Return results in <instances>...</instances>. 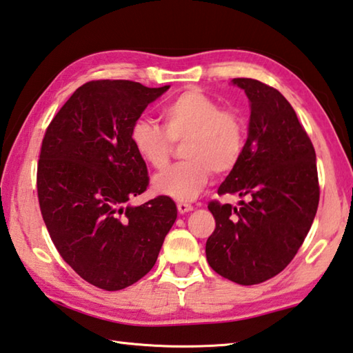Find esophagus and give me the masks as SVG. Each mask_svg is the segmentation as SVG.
Instances as JSON below:
<instances>
[{"instance_id": "34e87169", "label": "esophagus", "mask_w": 353, "mask_h": 353, "mask_svg": "<svg viewBox=\"0 0 353 353\" xmlns=\"http://www.w3.org/2000/svg\"><path fill=\"white\" fill-rule=\"evenodd\" d=\"M177 210H179V213H181V214H185V213H188V211L193 210V205H190L187 202H179Z\"/></svg>"}]
</instances>
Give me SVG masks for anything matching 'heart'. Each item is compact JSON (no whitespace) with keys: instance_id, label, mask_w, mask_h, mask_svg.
I'll list each match as a JSON object with an SVG mask.
<instances>
[{"instance_id":"b5f03b06","label":"heart","mask_w":353,"mask_h":353,"mask_svg":"<svg viewBox=\"0 0 353 353\" xmlns=\"http://www.w3.org/2000/svg\"><path fill=\"white\" fill-rule=\"evenodd\" d=\"M163 128L139 119L130 130L134 151L154 170H163L182 143L183 162L159 174L156 193L193 201L208 183L211 172L225 176L239 165L245 150L247 130L243 119L230 108H221L202 89L190 88L176 95L160 112Z\"/></svg>"}]
</instances>
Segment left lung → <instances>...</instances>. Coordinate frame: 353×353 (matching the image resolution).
I'll list each match as a JSON object with an SVG mask.
<instances>
[{
  "label": "left lung",
  "mask_w": 353,
  "mask_h": 353,
  "mask_svg": "<svg viewBox=\"0 0 353 353\" xmlns=\"http://www.w3.org/2000/svg\"><path fill=\"white\" fill-rule=\"evenodd\" d=\"M250 100V125L239 165L217 194L247 196L236 208L211 201L216 228L205 253L213 270L241 285L261 284L290 264L319 202L316 154L296 112L278 89L234 79Z\"/></svg>",
  "instance_id": "1"
}]
</instances>
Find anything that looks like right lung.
<instances>
[{
  "label": "right lung",
  "instance_id": "1",
  "mask_svg": "<svg viewBox=\"0 0 353 353\" xmlns=\"http://www.w3.org/2000/svg\"><path fill=\"white\" fill-rule=\"evenodd\" d=\"M170 86L92 80L70 95L44 134L37 191L50 239L89 284L121 290L154 267L177 217L176 203L157 196L126 205L150 185L130 130Z\"/></svg>",
  "mask_w": 353,
  "mask_h": 353
}]
</instances>
